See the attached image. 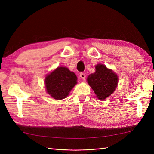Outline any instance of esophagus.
Masks as SVG:
<instances>
[{
  "label": "esophagus",
  "mask_w": 154,
  "mask_h": 154,
  "mask_svg": "<svg viewBox=\"0 0 154 154\" xmlns=\"http://www.w3.org/2000/svg\"><path fill=\"white\" fill-rule=\"evenodd\" d=\"M80 76L82 79V80H85L86 78V75L84 72H80Z\"/></svg>",
  "instance_id": "esophagus-1"
}]
</instances>
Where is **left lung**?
Segmentation results:
<instances>
[{
	"mask_svg": "<svg viewBox=\"0 0 154 154\" xmlns=\"http://www.w3.org/2000/svg\"><path fill=\"white\" fill-rule=\"evenodd\" d=\"M88 84L100 100H104L112 94L118 82V76L103 64L96 66V72L87 78Z\"/></svg>",
	"mask_w": 154,
	"mask_h": 154,
	"instance_id": "1",
	"label": "left lung"
}]
</instances>
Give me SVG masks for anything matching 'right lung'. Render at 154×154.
<instances>
[{
  "label": "right lung",
  "mask_w": 154,
  "mask_h": 154,
  "mask_svg": "<svg viewBox=\"0 0 154 154\" xmlns=\"http://www.w3.org/2000/svg\"><path fill=\"white\" fill-rule=\"evenodd\" d=\"M77 77L66 67H58L45 78L48 94L56 100H62L77 83Z\"/></svg>",
  "instance_id": "add662e5"
}]
</instances>
